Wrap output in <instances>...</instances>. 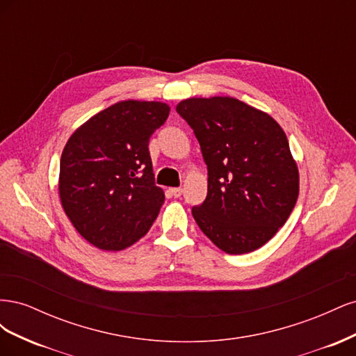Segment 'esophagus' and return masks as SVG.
I'll list each match as a JSON object with an SVG mask.
<instances>
[{
    "instance_id": "1",
    "label": "esophagus",
    "mask_w": 356,
    "mask_h": 356,
    "mask_svg": "<svg viewBox=\"0 0 356 356\" xmlns=\"http://www.w3.org/2000/svg\"><path fill=\"white\" fill-rule=\"evenodd\" d=\"M169 193L174 197H179L182 195V188L181 187H174V188H169Z\"/></svg>"
}]
</instances>
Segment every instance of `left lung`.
<instances>
[{"mask_svg":"<svg viewBox=\"0 0 356 356\" xmlns=\"http://www.w3.org/2000/svg\"><path fill=\"white\" fill-rule=\"evenodd\" d=\"M200 144L208 195L191 213L227 254L252 252L286 222L298 197V168L282 127L230 96L177 105Z\"/></svg>","mask_w":356,"mask_h":356,"instance_id":"8db88e82","label":"left lung"}]
</instances>
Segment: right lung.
Listing matches in <instances>:
<instances>
[{
  "mask_svg": "<svg viewBox=\"0 0 356 356\" xmlns=\"http://www.w3.org/2000/svg\"><path fill=\"white\" fill-rule=\"evenodd\" d=\"M169 111L157 101L117 102L81 124L63 148L62 208L99 250L134 245L157 218L165 193L154 182L148 143Z\"/></svg>",
  "mask_w": 356,
  "mask_h": 356,
  "instance_id": "obj_1",
  "label": "right lung"
}]
</instances>
